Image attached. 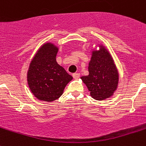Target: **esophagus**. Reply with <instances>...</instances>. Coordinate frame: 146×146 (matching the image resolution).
Returning <instances> with one entry per match:
<instances>
[{
	"label": "esophagus",
	"mask_w": 146,
	"mask_h": 146,
	"mask_svg": "<svg viewBox=\"0 0 146 146\" xmlns=\"http://www.w3.org/2000/svg\"><path fill=\"white\" fill-rule=\"evenodd\" d=\"M73 77L74 79H79V77H80V74L79 73H73Z\"/></svg>",
	"instance_id": "1"
}]
</instances>
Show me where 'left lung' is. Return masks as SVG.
Returning <instances> with one entry per match:
<instances>
[{
    "mask_svg": "<svg viewBox=\"0 0 146 146\" xmlns=\"http://www.w3.org/2000/svg\"><path fill=\"white\" fill-rule=\"evenodd\" d=\"M89 75L81 77L96 100L112 96L118 84V73L111 56L105 49L94 51L88 67Z\"/></svg>",
    "mask_w": 146,
    "mask_h": 146,
    "instance_id": "8db88e82",
    "label": "left lung"
}]
</instances>
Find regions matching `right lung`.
<instances>
[{
    "mask_svg": "<svg viewBox=\"0 0 146 146\" xmlns=\"http://www.w3.org/2000/svg\"><path fill=\"white\" fill-rule=\"evenodd\" d=\"M58 52L53 44H45L32 60L27 81L32 93L41 101L52 102L63 94L65 86L73 79L63 67L56 62Z\"/></svg>",
    "mask_w": 146,
    "mask_h": 146,
    "instance_id": "add662e5",
    "label": "right lung"
}]
</instances>
